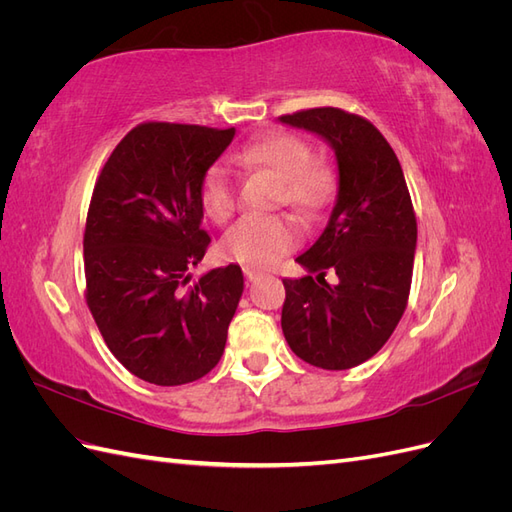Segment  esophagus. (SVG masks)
<instances>
[{"label":"esophagus","instance_id":"obj_1","mask_svg":"<svg viewBox=\"0 0 512 512\" xmlns=\"http://www.w3.org/2000/svg\"><path fill=\"white\" fill-rule=\"evenodd\" d=\"M243 275H245V280L256 282L262 273L258 269H252V267H243Z\"/></svg>","mask_w":512,"mask_h":512}]
</instances>
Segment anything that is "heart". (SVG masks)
<instances>
[{"label": "heart", "mask_w": 512, "mask_h": 512, "mask_svg": "<svg viewBox=\"0 0 512 512\" xmlns=\"http://www.w3.org/2000/svg\"><path fill=\"white\" fill-rule=\"evenodd\" d=\"M232 162L243 173H269L277 179L275 203L314 213L333 196L329 164L312 158L309 145L290 132H269L243 145ZM198 203L207 218L224 224L237 209L235 177L224 164H211L198 185ZM301 241V228L288 215H247L232 226L220 252L247 267H271Z\"/></svg>", "instance_id": "1"}]
</instances>
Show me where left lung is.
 I'll return each instance as SVG.
<instances>
[{
    "mask_svg": "<svg viewBox=\"0 0 512 512\" xmlns=\"http://www.w3.org/2000/svg\"><path fill=\"white\" fill-rule=\"evenodd\" d=\"M280 121L327 138L335 149L339 192L320 239L297 258L309 273L284 280L282 331L292 352L322 369L371 359L406 312L416 215L404 170L374 123L320 106ZM331 268L338 284L323 275Z\"/></svg>",
    "mask_w": 512,
    "mask_h": 512,
    "instance_id": "8db88e82",
    "label": "left lung"
}]
</instances>
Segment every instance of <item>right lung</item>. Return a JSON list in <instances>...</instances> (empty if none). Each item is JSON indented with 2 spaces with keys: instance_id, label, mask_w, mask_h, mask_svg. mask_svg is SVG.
<instances>
[{
  "instance_id": "right-lung-1",
  "label": "right lung",
  "mask_w": 512,
  "mask_h": 512,
  "mask_svg": "<svg viewBox=\"0 0 512 512\" xmlns=\"http://www.w3.org/2000/svg\"><path fill=\"white\" fill-rule=\"evenodd\" d=\"M235 128L138 123L102 166L87 211L85 301L104 342L130 374L188 384L218 365L243 292L239 265L188 288L211 237L198 185Z\"/></svg>"
}]
</instances>
